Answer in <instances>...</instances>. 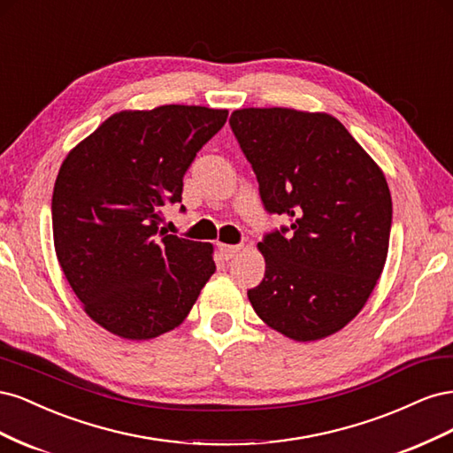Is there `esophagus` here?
Listing matches in <instances>:
<instances>
[{
  "label": "esophagus",
  "mask_w": 453,
  "mask_h": 453,
  "mask_svg": "<svg viewBox=\"0 0 453 453\" xmlns=\"http://www.w3.org/2000/svg\"><path fill=\"white\" fill-rule=\"evenodd\" d=\"M217 248H219V253H221L225 258H232V257H236L240 253L242 245H230V243H221V242H219Z\"/></svg>",
  "instance_id": "34e87169"
}]
</instances>
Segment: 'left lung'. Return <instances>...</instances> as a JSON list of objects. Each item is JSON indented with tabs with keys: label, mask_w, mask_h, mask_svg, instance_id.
<instances>
[{
	"label": "left lung",
	"mask_w": 453,
	"mask_h": 453,
	"mask_svg": "<svg viewBox=\"0 0 453 453\" xmlns=\"http://www.w3.org/2000/svg\"><path fill=\"white\" fill-rule=\"evenodd\" d=\"M230 127L266 211L291 217V228L257 245L266 272L248 291L253 310L295 342L338 333L363 310L386 265L393 213L386 175L328 113L245 107L230 115Z\"/></svg>",
	"instance_id": "1"
}]
</instances>
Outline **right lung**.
Masks as SVG:
<instances>
[{"label":"right lung","mask_w":453,"mask_h":453,"mask_svg":"<svg viewBox=\"0 0 453 453\" xmlns=\"http://www.w3.org/2000/svg\"><path fill=\"white\" fill-rule=\"evenodd\" d=\"M226 117L202 105L125 109L64 158L52 190L54 250L88 318L111 334L173 331L215 272L211 243L166 234L160 223Z\"/></svg>","instance_id":"obj_1"}]
</instances>
